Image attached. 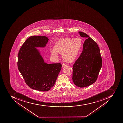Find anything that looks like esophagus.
<instances>
[{
    "label": "esophagus",
    "mask_w": 123,
    "mask_h": 123,
    "mask_svg": "<svg viewBox=\"0 0 123 123\" xmlns=\"http://www.w3.org/2000/svg\"><path fill=\"white\" fill-rule=\"evenodd\" d=\"M67 65V64H66L64 63H63L62 64V67H64L66 66Z\"/></svg>",
    "instance_id": "esophagus-1"
}]
</instances>
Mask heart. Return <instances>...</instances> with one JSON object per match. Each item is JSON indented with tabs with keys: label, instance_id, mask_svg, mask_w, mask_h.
Segmentation results:
<instances>
[{
	"label": "heart",
	"instance_id": "1",
	"mask_svg": "<svg viewBox=\"0 0 123 123\" xmlns=\"http://www.w3.org/2000/svg\"><path fill=\"white\" fill-rule=\"evenodd\" d=\"M82 44V41L79 37L61 39L56 43L54 49L51 50V55L53 57L58 58V53L62 54L63 58L65 61L72 62L78 55Z\"/></svg>",
	"mask_w": 123,
	"mask_h": 123
}]
</instances>
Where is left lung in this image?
<instances>
[{
  "label": "left lung",
  "mask_w": 123,
  "mask_h": 123,
  "mask_svg": "<svg viewBox=\"0 0 123 123\" xmlns=\"http://www.w3.org/2000/svg\"><path fill=\"white\" fill-rule=\"evenodd\" d=\"M80 37H86L83 51L73 65L72 79L76 86L86 87L94 83L102 66L100 50L97 43L88 35L79 31Z\"/></svg>",
  "instance_id": "8db88e82"
}]
</instances>
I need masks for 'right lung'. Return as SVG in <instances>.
<instances>
[{
    "mask_svg": "<svg viewBox=\"0 0 123 123\" xmlns=\"http://www.w3.org/2000/svg\"><path fill=\"white\" fill-rule=\"evenodd\" d=\"M49 40L45 36L29 37L20 48L18 57V67L26 84L42 92L49 90L54 86L62 67L60 63L44 62L36 48L45 47Z\"/></svg>",
    "mask_w": 123,
    "mask_h": 123,
    "instance_id": "right-lung-1",
    "label": "right lung"
}]
</instances>
